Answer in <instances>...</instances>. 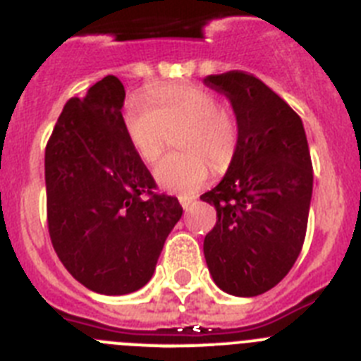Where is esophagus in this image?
<instances>
[{
	"mask_svg": "<svg viewBox=\"0 0 361 361\" xmlns=\"http://www.w3.org/2000/svg\"><path fill=\"white\" fill-rule=\"evenodd\" d=\"M193 202H195V199H186V197H184V199H180V206H183L184 209H190L191 204Z\"/></svg>",
	"mask_w": 361,
	"mask_h": 361,
	"instance_id": "1",
	"label": "esophagus"
}]
</instances>
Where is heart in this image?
Wrapping results in <instances>:
<instances>
[{"label":"heart","mask_w":361,"mask_h":361,"mask_svg":"<svg viewBox=\"0 0 361 361\" xmlns=\"http://www.w3.org/2000/svg\"><path fill=\"white\" fill-rule=\"evenodd\" d=\"M148 99L152 107L132 99L123 114L124 132L142 161L149 164L157 161L170 141V132L186 130L180 148L188 153L159 162L155 168L159 186L190 195L208 180L210 161L216 171L231 164L238 146L237 117L220 106L213 92L197 85L153 86Z\"/></svg>","instance_id":"1"}]
</instances>
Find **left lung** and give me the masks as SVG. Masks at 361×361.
Returning <instances> with one entry per match:
<instances>
[{"label": "left lung", "mask_w": 361, "mask_h": 361, "mask_svg": "<svg viewBox=\"0 0 361 361\" xmlns=\"http://www.w3.org/2000/svg\"><path fill=\"white\" fill-rule=\"evenodd\" d=\"M224 94L238 123V146L224 178L200 199L216 209L204 238L213 282L233 296L275 288L296 262L312 195L304 124L280 95L251 73L204 79Z\"/></svg>", "instance_id": "obj_1"}]
</instances>
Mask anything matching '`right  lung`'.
Listing matches in <instances>:
<instances>
[{"label": "right lung", "instance_id": "obj_1", "mask_svg": "<svg viewBox=\"0 0 361 361\" xmlns=\"http://www.w3.org/2000/svg\"><path fill=\"white\" fill-rule=\"evenodd\" d=\"M116 75L63 108L44 152L47 219L54 250L73 279L101 295L149 282L166 238L183 216L175 197L155 193L152 173L123 124Z\"/></svg>", "mask_w": 361, "mask_h": 361}]
</instances>
